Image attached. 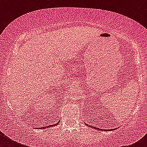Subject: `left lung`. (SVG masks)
<instances>
[{"instance_id":"1","label":"left lung","mask_w":147,"mask_h":147,"mask_svg":"<svg viewBox=\"0 0 147 147\" xmlns=\"http://www.w3.org/2000/svg\"><path fill=\"white\" fill-rule=\"evenodd\" d=\"M92 127L94 128V129H98V130H103V129H100V128H96V127Z\"/></svg>"}]
</instances>
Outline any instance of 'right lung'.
<instances>
[{"instance_id":"add662e5","label":"right lung","mask_w":147,"mask_h":147,"mask_svg":"<svg viewBox=\"0 0 147 147\" xmlns=\"http://www.w3.org/2000/svg\"><path fill=\"white\" fill-rule=\"evenodd\" d=\"M55 125H57V124L55 123V124H53V125H52V126H55ZM50 127V126H47V127ZM40 128L42 129V127H40ZM42 128H45V127H42Z\"/></svg>"}]
</instances>
